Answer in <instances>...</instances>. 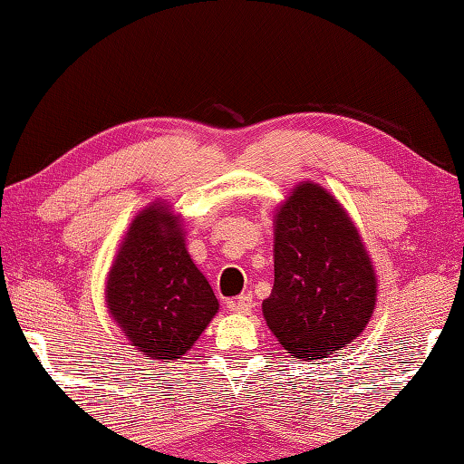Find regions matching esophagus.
Here are the masks:
<instances>
[{
    "mask_svg": "<svg viewBox=\"0 0 464 464\" xmlns=\"http://www.w3.org/2000/svg\"><path fill=\"white\" fill-rule=\"evenodd\" d=\"M229 309L233 313H239V314H247L251 313L253 309V297L247 293V295H241V297L229 301Z\"/></svg>",
    "mask_w": 464,
    "mask_h": 464,
    "instance_id": "esophagus-1",
    "label": "esophagus"
}]
</instances>
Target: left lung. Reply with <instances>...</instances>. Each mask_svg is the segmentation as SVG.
<instances>
[{
	"label": "left lung",
	"instance_id": "left-lung-1",
	"mask_svg": "<svg viewBox=\"0 0 464 464\" xmlns=\"http://www.w3.org/2000/svg\"><path fill=\"white\" fill-rule=\"evenodd\" d=\"M267 327L291 357L327 359L372 317L377 277L357 227L324 187L303 181L275 213Z\"/></svg>",
	"mask_w": 464,
	"mask_h": 464
}]
</instances>
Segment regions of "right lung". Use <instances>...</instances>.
I'll list each match as a JSON object with an SVG mask.
<instances>
[{"label":"right lung","instance_id":"right-lung-1","mask_svg":"<svg viewBox=\"0 0 464 464\" xmlns=\"http://www.w3.org/2000/svg\"><path fill=\"white\" fill-rule=\"evenodd\" d=\"M105 303L127 341L165 362L189 351L219 311L169 205L155 201L135 215L107 275Z\"/></svg>","mask_w":464,"mask_h":464}]
</instances>
